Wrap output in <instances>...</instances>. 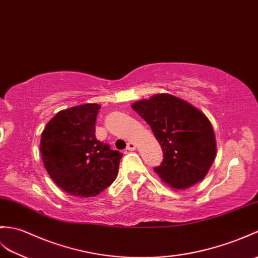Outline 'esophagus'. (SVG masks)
<instances>
[{"mask_svg":"<svg viewBox=\"0 0 258 258\" xmlns=\"http://www.w3.org/2000/svg\"><path fill=\"white\" fill-rule=\"evenodd\" d=\"M126 149H127V151H135V149H136L135 143H133V142H130V143L127 144V147H126Z\"/></svg>","mask_w":258,"mask_h":258,"instance_id":"1","label":"esophagus"}]
</instances>
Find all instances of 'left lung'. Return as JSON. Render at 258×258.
Masks as SVG:
<instances>
[{
	"instance_id": "8db88e82",
	"label": "left lung",
	"mask_w": 258,
	"mask_h": 258,
	"mask_svg": "<svg viewBox=\"0 0 258 258\" xmlns=\"http://www.w3.org/2000/svg\"><path fill=\"white\" fill-rule=\"evenodd\" d=\"M132 107L151 126L164 152L154 168L172 189L184 190L207 176L217 154L209 118L187 101L168 93L136 101Z\"/></svg>"
}]
</instances>
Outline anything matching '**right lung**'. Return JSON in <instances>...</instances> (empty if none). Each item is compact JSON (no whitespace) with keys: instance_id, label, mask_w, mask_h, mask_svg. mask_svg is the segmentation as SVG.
<instances>
[{"instance_id":"1","label":"right lung","mask_w":258,"mask_h":258,"mask_svg":"<svg viewBox=\"0 0 258 258\" xmlns=\"http://www.w3.org/2000/svg\"><path fill=\"white\" fill-rule=\"evenodd\" d=\"M100 107L87 103L59 111L41 133L40 154L48 175L71 196H98L117 176L123 155L95 139Z\"/></svg>"}]
</instances>
